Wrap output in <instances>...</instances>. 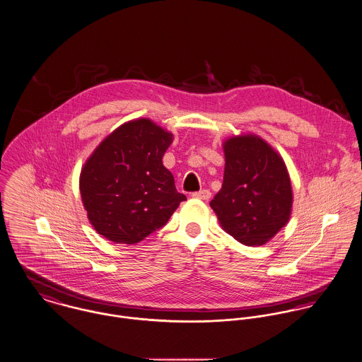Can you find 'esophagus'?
<instances>
[{"instance_id":"obj_1","label":"esophagus","mask_w":362,"mask_h":362,"mask_svg":"<svg viewBox=\"0 0 362 362\" xmlns=\"http://www.w3.org/2000/svg\"><path fill=\"white\" fill-rule=\"evenodd\" d=\"M194 199H199V200L208 201L211 199V192L209 190H200V192H196L192 194Z\"/></svg>"}]
</instances>
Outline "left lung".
<instances>
[{
    "label": "left lung",
    "instance_id": "left-lung-1",
    "mask_svg": "<svg viewBox=\"0 0 362 362\" xmlns=\"http://www.w3.org/2000/svg\"><path fill=\"white\" fill-rule=\"evenodd\" d=\"M222 148L223 183L209 205L226 233L244 245H264L291 215L287 166L281 154L254 133L229 137Z\"/></svg>",
    "mask_w": 362,
    "mask_h": 362
}]
</instances>
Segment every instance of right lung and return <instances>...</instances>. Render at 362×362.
I'll use <instances>...</instances> for the list:
<instances>
[{"label":"right lung","mask_w":362,"mask_h":362,"mask_svg":"<svg viewBox=\"0 0 362 362\" xmlns=\"http://www.w3.org/2000/svg\"><path fill=\"white\" fill-rule=\"evenodd\" d=\"M173 134L148 118L124 122L86 160L81 201L94 230L136 244L162 228L186 196L177 193L162 157Z\"/></svg>","instance_id":"1"}]
</instances>
